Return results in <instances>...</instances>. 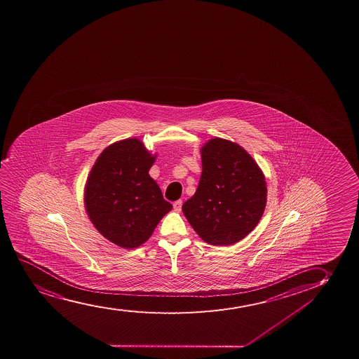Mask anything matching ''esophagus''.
<instances>
[{"label": "esophagus", "instance_id": "34e87169", "mask_svg": "<svg viewBox=\"0 0 359 359\" xmlns=\"http://www.w3.org/2000/svg\"><path fill=\"white\" fill-rule=\"evenodd\" d=\"M173 210L176 212H181L182 210V200H178L176 203H173Z\"/></svg>", "mask_w": 359, "mask_h": 359}]
</instances>
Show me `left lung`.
I'll use <instances>...</instances> for the list:
<instances>
[{
  "mask_svg": "<svg viewBox=\"0 0 359 359\" xmlns=\"http://www.w3.org/2000/svg\"><path fill=\"white\" fill-rule=\"evenodd\" d=\"M200 153L199 186L182 211L203 241L229 246L246 238L263 217L265 176L240 144L228 140H208Z\"/></svg>",
  "mask_w": 359,
  "mask_h": 359,
  "instance_id": "left-lung-1",
  "label": "left lung"
}]
</instances>
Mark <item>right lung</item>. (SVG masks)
Wrapping results in <instances>:
<instances>
[{"label":"right lung","instance_id":"1","mask_svg":"<svg viewBox=\"0 0 359 359\" xmlns=\"http://www.w3.org/2000/svg\"><path fill=\"white\" fill-rule=\"evenodd\" d=\"M156 158L139 139L121 140L101 151L88 176V216L104 238L121 248L141 246L172 210L148 173Z\"/></svg>","mask_w":359,"mask_h":359}]
</instances>
